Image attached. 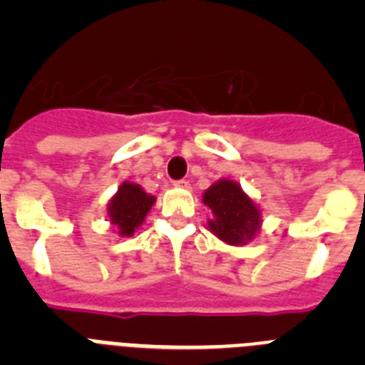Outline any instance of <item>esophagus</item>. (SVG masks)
Masks as SVG:
<instances>
[{
    "instance_id": "esophagus-1",
    "label": "esophagus",
    "mask_w": 365,
    "mask_h": 365,
    "mask_svg": "<svg viewBox=\"0 0 365 365\" xmlns=\"http://www.w3.org/2000/svg\"><path fill=\"white\" fill-rule=\"evenodd\" d=\"M173 186H177V188H185V190H190V188H192V186H190L188 180H185V179L175 180V182H173Z\"/></svg>"
}]
</instances>
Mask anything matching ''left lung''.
Instances as JSON below:
<instances>
[{
  "label": "left lung",
  "mask_w": 365,
  "mask_h": 365,
  "mask_svg": "<svg viewBox=\"0 0 365 365\" xmlns=\"http://www.w3.org/2000/svg\"><path fill=\"white\" fill-rule=\"evenodd\" d=\"M202 201L214 214L210 230L228 245L248 243L259 228V210L234 180H219L206 190Z\"/></svg>",
  "instance_id": "left-lung-1"
}]
</instances>
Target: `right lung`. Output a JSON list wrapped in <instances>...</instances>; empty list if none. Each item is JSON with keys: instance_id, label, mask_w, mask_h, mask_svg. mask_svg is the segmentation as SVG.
Wrapping results in <instances>:
<instances>
[{"instance_id": "right-lung-1", "label": "right lung", "mask_w": 365, "mask_h": 365, "mask_svg": "<svg viewBox=\"0 0 365 365\" xmlns=\"http://www.w3.org/2000/svg\"><path fill=\"white\" fill-rule=\"evenodd\" d=\"M153 202V195H148L138 185L122 182L117 195L109 202L108 214L111 225L118 228L120 235H133V232L143 225Z\"/></svg>"}]
</instances>
